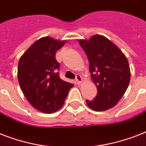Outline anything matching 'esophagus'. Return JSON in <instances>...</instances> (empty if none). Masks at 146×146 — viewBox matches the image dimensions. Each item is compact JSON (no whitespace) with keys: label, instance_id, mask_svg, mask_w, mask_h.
<instances>
[{"label":"esophagus","instance_id":"esophagus-1","mask_svg":"<svg viewBox=\"0 0 146 146\" xmlns=\"http://www.w3.org/2000/svg\"><path fill=\"white\" fill-rule=\"evenodd\" d=\"M76 83L79 85L82 83V77H81V76L79 75V74H77V75L76 76Z\"/></svg>","mask_w":146,"mask_h":146}]
</instances>
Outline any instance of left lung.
<instances>
[{"mask_svg": "<svg viewBox=\"0 0 146 146\" xmlns=\"http://www.w3.org/2000/svg\"><path fill=\"white\" fill-rule=\"evenodd\" d=\"M89 62L92 80L98 93L87 105L96 111L113 108L124 95L130 81L128 60L116 44L103 35H95L89 40H79Z\"/></svg>", "mask_w": 146, "mask_h": 146, "instance_id": "left-lung-1", "label": "left lung"}]
</instances>
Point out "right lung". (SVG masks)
I'll return each mask as SVG.
<instances>
[{
	"mask_svg": "<svg viewBox=\"0 0 146 146\" xmlns=\"http://www.w3.org/2000/svg\"><path fill=\"white\" fill-rule=\"evenodd\" d=\"M66 41L43 37L35 42L22 55L17 77L24 96L36 110L54 113L64 104L73 84L59 77L56 51Z\"/></svg>",
	"mask_w": 146,
	"mask_h": 146,
	"instance_id": "add662e5",
	"label": "right lung"
}]
</instances>
